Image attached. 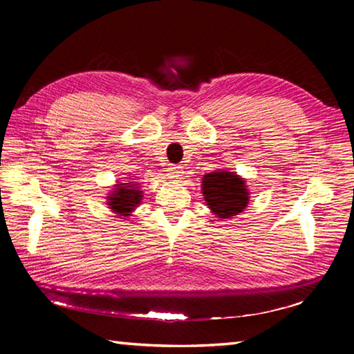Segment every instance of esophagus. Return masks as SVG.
Here are the masks:
<instances>
[{"instance_id":"obj_1","label":"esophagus","mask_w":354,"mask_h":354,"mask_svg":"<svg viewBox=\"0 0 354 354\" xmlns=\"http://www.w3.org/2000/svg\"><path fill=\"white\" fill-rule=\"evenodd\" d=\"M183 167L181 165H170L169 167V178L173 179V181H179L183 176Z\"/></svg>"}]
</instances>
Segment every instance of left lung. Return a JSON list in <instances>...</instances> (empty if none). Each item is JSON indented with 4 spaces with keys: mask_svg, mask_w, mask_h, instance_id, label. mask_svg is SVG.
Masks as SVG:
<instances>
[{
    "mask_svg": "<svg viewBox=\"0 0 354 354\" xmlns=\"http://www.w3.org/2000/svg\"><path fill=\"white\" fill-rule=\"evenodd\" d=\"M203 195L211 211L220 218L234 217L248 205L245 181L232 171H212L205 175Z\"/></svg>",
    "mask_w": 354,
    "mask_h": 354,
    "instance_id": "1",
    "label": "left lung"
}]
</instances>
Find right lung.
Returning a JSON list of instances; mask_svg holds the SVG:
<instances>
[{
    "instance_id": "right-lung-1",
    "label": "right lung",
    "mask_w": 354,
    "mask_h": 354,
    "mask_svg": "<svg viewBox=\"0 0 354 354\" xmlns=\"http://www.w3.org/2000/svg\"><path fill=\"white\" fill-rule=\"evenodd\" d=\"M117 185L118 189H115L113 190V194H111L107 205L111 206L113 212H117L124 217V215H129V212H133V209L140 203L142 190H137L136 184H131V185L117 184Z\"/></svg>"
}]
</instances>
